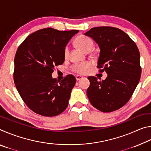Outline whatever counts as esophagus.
<instances>
[{
	"mask_svg": "<svg viewBox=\"0 0 151 151\" xmlns=\"http://www.w3.org/2000/svg\"><path fill=\"white\" fill-rule=\"evenodd\" d=\"M82 78H83V76H79V75L76 76V80L77 81L81 80Z\"/></svg>",
	"mask_w": 151,
	"mask_h": 151,
	"instance_id": "1",
	"label": "esophagus"
}]
</instances>
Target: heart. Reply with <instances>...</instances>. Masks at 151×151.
<instances>
[{
  "label": "heart",
  "mask_w": 151,
  "mask_h": 151,
  "mask_svg": "<svg viewBox=\"0 0 151 151\" xmlns=\"http://www.w3.org/2000/svg\"><path fill=\"white\" fill-rule=\"evenodd\" d=\"M75 45L76 47L81 50L83 52L87 53L93 48L94 43L90 38L83 35H80L75 39ZM68 55H69V48L68 47H66L65 51H64V55H65V58H68ZM91 67V64L90 63H85L80 64V65H74L73 69L77 73L84 74L86 71H88Z\"/></svg>",
  "instance_id": "1"
}]
</instances>
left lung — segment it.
<instances>
[{"instance_id":"1","label":"left lung","mask_w":151,"mask_h":151,"mask_svg":"<svg viewBox=\"0 0 151 151\" xmlns=\"http://www.w3.org/2000/svg\"><path fill=\"white\" fill-rule=\"evenodd\" d=\"M85 35L99 45L97 67L107 74L102 81L94 76L88 78L89 101L102 112L118 110L129 101L139 84L141 75L139 49L129 36L117 28H92Z\"/></svg>"}]
</instances>
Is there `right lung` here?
Listing matches in <instances>:
<instances>
[{
  "mask_svg": "<svg viewBox=\"0 0 151 151\" xmlns=\"http://www.w3.org/2000/svg\"><path fill=\"white\" fill-rule=\"evenodd\" d=\"M78 30L40 29L25 39L14 57V81L20 96L30 109L54 116L68 106L76 78L69 75L59 83L52 78L55 66L65 61L66 45Z\"/></svg>",
  "mask_w": 151,
  "mask_h": 151,
  "instance_id": "obj_1",
  "label": "right lung"
}]
</instances>
